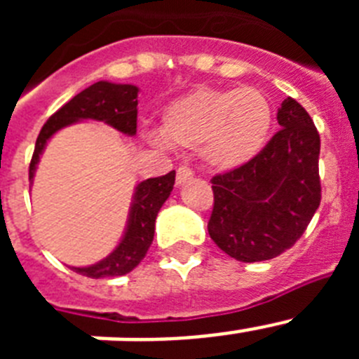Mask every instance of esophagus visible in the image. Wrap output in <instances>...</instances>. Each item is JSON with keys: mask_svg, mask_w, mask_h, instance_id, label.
<instances>
[{"mask_svg": "<svg viewBox=\"0 0 359 359\" xmlns=\"http://www.w3.org/2000/svg\"><path fill=\"white\" fill-rule=\"evenodd\" d=\"M194 177V172H192V169L190 167H180L176 172V185H185L187 182H190Z\"/></svg>", "mask_w": 359, "mask_h": 359, "instance_id": "34e87169", "label": "esophagus"}]
</instances>
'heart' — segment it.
I'll list each match as a JSON object with an SVG mask.
<instances>
[{
	"instance_id": "b5f03b06",
	"label": "heart",
	"mask_w": 359,
	"mask_h": 359,
	"mask_svg": "<svg viewBox=\"0 0 359 359\" xmlns=\"http://www.w3.org/2000/svg\"><path fill=\"white\" fill-rule=\"evenodd\" d=\"M273 128V107L257 88H198L165 107L156 140L198 149L217 170H233L261 154Z\"/></svg>"
}]
</instances>
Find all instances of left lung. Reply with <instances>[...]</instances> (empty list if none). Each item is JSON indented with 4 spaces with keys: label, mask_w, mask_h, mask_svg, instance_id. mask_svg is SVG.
<instances>
[{
    "label": "left lung",
    "mask_w": 359,
    "mask_h": 359,
    "mask_svg": "<svg viewBox=\"0 0 359 359\" xmlns=\"http://www.w3.org/2000/svg\"><path fill=\"white\" fill-rule=\"evenodd\" d=\"M280 131L250 163L212 177V241L241 262L269 261L306 231L320 207V135L309 113L287 97Z\"/></svg>",
    "instance_id": "8db88e82"
}]
</instances>
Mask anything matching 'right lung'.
Returning <instances> with one entry per match:
<instances>
[{"instance_id":"add662e5","label":"right lung","mask_w":359,"mask_h":359,"mask_svg":"<svg viewBox=\"0 0 359 359\" xmlns=\"http://www.w3.org/2000/svg\"><path fill=\"white\" fill-rule=\"evenodd\" d=\"M138 91L140 90L133 84L98 81L75 95L68 104L53 113L37 136L34 156L30 161V183H34L37 163L46 149V144L62 128L86 120H95V122H104L122 135L135 136ZM174 180L176 172L170 170L165 176L149 177L145 182L138 183L135 187V194L129 207L128 223L115 250L104 257L102 261L91 266H81V268L73 266V271L90 278L120 277V275H128L140 264L154 239L156 215L172 192Z\"/></svg>"}]
</instances>
